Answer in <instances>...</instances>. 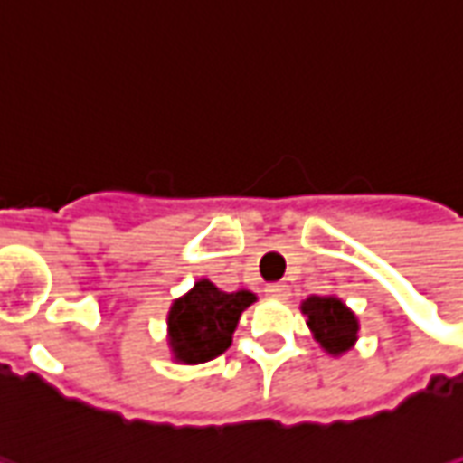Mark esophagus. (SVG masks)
<instances>
[{
    "label": "esophagus",
    "instance_id": "1",
    "mask_svg": "<svg viewBox=\"0 0 463 463\" xmlns=\"http://www.w3.org/2000/svg\"><path fill=\"white\" fill-rule=\"evenodd\" d=\"M265 296H268V298H286L288 286L283 280H280V283H268V286H265Z\"/></svg>",
    "mask_w": 463,
    "mask_h": 463
}]
</instances>
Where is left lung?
I'll use <instances>...</instances> for the list:
<instances>
[{"label": "left lung", "mask_w": 463, "mask_h": 463, "mask_svg": "<svg viewBox=\"0 0 463 463\" xmlns=\"http://www.w3.org/2000/svg\"><path fill=\"white\" fill-rule=\"evenodd\" d=\"M303 313L308 316V326L316 341L328 351L338 355L348 351L358 333V321L344 303L333 296H310L303 303Z\"/></svg>", "instance_id": "8db88e82"}]
</instances>
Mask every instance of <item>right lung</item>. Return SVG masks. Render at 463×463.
Returning <instances> with one entry per match:
<instances>
[{
    "label": "right lung",
    "instance_id": "add662e5",
    "mask_svg": "<svg viewBox=\"0 0 463 463\" xmlns=\"http://www.w3.org/2000/svg\"><path fill=\"white\" fill-rule=\"evenodd\" d=\"M255 300L250 290L225 293L210 280H198L195 288L170 308V345L177 361L203 364L221 355L232 344V331L241 313Z\"/></svg>",
    "mask_w": 463,
    "mask_h": 463
}]
</instances>
